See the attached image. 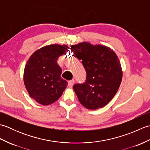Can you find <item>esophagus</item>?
Segmentation results:
<instances>
[{
  "label": "esophagus",
  "mask_w": 150,
  "mask_h": 150,
  "mask_svg": "<svg viewBox=\"0 0 150 150\" xmlns=\"http://www.w3.org/2000/svg\"><path fill=\"white\" fill-rule=\"evenodd\" d=\"M74 82H75V81L73 80H73L69 81H68V86H69V87H72L73 84H74Z\"/></svg>",
  "instance_id": "1"
}]
</instances>
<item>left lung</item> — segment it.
I'll list each match as a JSON object with an SVG mask.
<instances>
[{"mask_svg":"<svg viewBox=\"0 0 150 150\" xmlns=\"http://www.w3.org/2000/svg\"><path fill=\"white\" fill-rule=\"evenodd\" d=\"M71 52L86 71V81L73 86L81 104L89 110L106 106L119 90L122 79L120 60L114 51L106 46L82 42L71 46Z\"/></svg>","mask_w":150,"mask_h":150,"instance_id":"8db88e82","label":"left lung"}]
</instances>
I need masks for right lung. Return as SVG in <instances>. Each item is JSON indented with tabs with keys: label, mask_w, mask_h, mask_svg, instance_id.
<instances>
[{
	"label": "right lung",
	"mask_w": 150,
	"mask_h": 150,
	"mask_svg": "<svg viewBox=\"0 0 150 150\" xmlns=\"http://www.w3.org/2000/svg\"><path fill=\"white\" fill-rule=\"evenodd\" d=\"M69 47L65 44H50L35 52L27 61L24 83L31 98L44 106L55 103L61 96L68 82L60 77L62 69L57 59Z\"/></svg>",
	"instance_id": "1"
}]
</instances>
